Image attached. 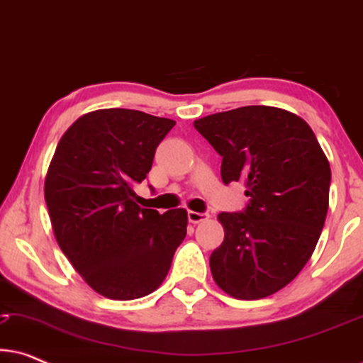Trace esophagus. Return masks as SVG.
<instances>
[{
  "label": "esophagus",
  "instance_id": "34e87169",
  "mask_svg": "<svg viewBox=\"0 0 363 363\" xmlns=\"http://www.w3.org/2000/svg\"><path fill=\"white\" fill-rule=\"evenodd\" d=\"M210 218L208 213H198V211H188V221L193 223V225H196V223H201Z\"/></svg>",
  "mask_w": 363,
  "mask_h": 363
}]
</instances>
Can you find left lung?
Segmentation results:
<instances>
[{
    "label": "left lung",
    "mask_w": 363,
    "mask_h": 363,
    "mask_svg": "<svg viewBox=\"0 0 363 363\" xmlns=\"http://www.w3.org/2000/svg\"><path fill=\"white\" fill-rule=\"evenodd\" d=\"M193 125L223 157L221 178L245 182L241 213H220L225 241L210 256L213 279L236 299L274 294L302 271L329 210L330 165L296 113L269 106L218 112Z\"/></svg>",
    "instance_id": "obj_1"
}]
</instances>
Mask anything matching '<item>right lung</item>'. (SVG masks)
Returning a JSON list of instances; mask_svg holds the SVG:
<instances>
[{"label":"right lung","mask_w":363,"mask_h":363,"mask_svg":"<svg viewBox=\"0 0 363 363\" xmlns=\"http://www.w3.org/2000/svg\"><path fill=\"white\" fill-rule=\"evenodd\" d=\"M172 118L130 108L79 117L59 140L44 198L61 251L97 294L113 301L148 296L162 284L186 236V210L160 215L137 205Z\"/></svg>","instance_id":"obj_1"}]
</instances>
